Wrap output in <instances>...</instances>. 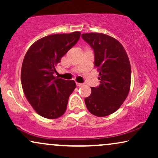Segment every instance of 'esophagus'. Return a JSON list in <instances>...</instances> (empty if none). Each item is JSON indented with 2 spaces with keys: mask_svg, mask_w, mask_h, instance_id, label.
I'll return each mask as SVG.
<instances>
[{
  "mask_svg": "<svg viewBox=\"0 0 158 158\" xmlns=\"http://www.w3.org/2000/svg\"><path fill=\"white\" fill-rule=\"evenodd\" d=\"M76 84H77V85L78 87H81V86H83V85H84V84H83V83H79V82H77L76 83Z\"/></svg>",
  "mask_w": 158,
  "mask_h": 158,
  "instance_id": "obj_1",
  "label": "esophagus"
}]
</instances>
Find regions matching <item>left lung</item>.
<instances>
[{
    "label": "left lung",
    "instance_id": "left-lung-1",
    "mask_svg": "<svg viewBox=\"0 0 158 158\" xmlns=\"http://www.w3.org/2000/svg\"><path fill=\"white\" fill-rule=\"evenodd\" d=\"M82 39L94 52V65L100 84L91 88L85 98L87 108L94 115L106 117L118 110L129 93L131 65L126 50L117 39L102 33H83Z\"/></svg>",
    "mask_w": 158,
    "mask_h": 158
}]
</instances>
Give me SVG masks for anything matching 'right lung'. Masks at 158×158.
<instances>
[{"label": "right lung", "instance_id": "obj_1", "mask_svg": "<svg viewBox=\"0 0 158 158\" xmlns=\"http://www.w3.org/2000/svg\"><path fill=\"white\" fill-rule=\"evenodd\" d=\"M80 35V32H73L45 36L27 50L21 67V85L28 102L41 117L56 119L66 110L77 85L73 80L59 79L53 74L61 57Z\"/></svg>", "mask_w": 158, "mask_h": 158}]
</instances>
